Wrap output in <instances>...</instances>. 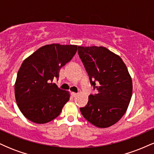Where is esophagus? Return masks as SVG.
<instances>
[{"label": "esophagus", "mask_w": 154, "mask_h": 154, "mask_svg": "<svg viewBox=\"0 0 154 154\" xmlns=\"http://www.w3.org/2000/svg\"><path fill=\"white\" fill-rule=\"evenodd\" d=\"M71 94H72V97H76V96H77V93H74V92H72Z\"/></svg>", "instance_id": "obj_1"}]
</instances>
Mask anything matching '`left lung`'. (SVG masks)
<instances>
[{
  "mask_svg": "<svg viewBox=\"0 0 154 154\" xmlns=\"http://www.w3.org/2000/svg\"><path fill=\"white\" fill-rule=\"evenodd\" d=\"M78 55L96 94H91L82 116L100 128H109L125 114L131 100L132 79L119 56L105 47L78 46Z\"/></svg>",
  "mask_w": 154,
  "mask_h": 154,
  "instance_id": "1",
  "label": "left lung"
}]
</instances>
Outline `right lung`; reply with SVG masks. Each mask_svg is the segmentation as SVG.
Wrapping results in <instances>:
<instances>
[{
    "label": "right lung",
    "instance_id": "right-lung-1",
    "mask_svg": "<svg viewBox=\"0 0 154 154\" xmlns=\"http://www.w3.org/2000/svg\"><path fill=\"white\" fill-rule=\"evenodd\" d=\"M77 51L75 45L51 44L40 48L23 61L15 83V98L27 119L45 124L57 117L69 100L68 92L53 81Z\"/></svg>",
    "mask_w": 154,
    "mask_h": 154
}]
</instances>
